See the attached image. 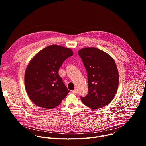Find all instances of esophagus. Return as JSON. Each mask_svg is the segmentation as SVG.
I'll return each instance as SVG.
<instances>
[{"instance_id": "34e87169", "label": "esophagus", "mask_w": 146, "mask_h": 146, "mask_svg": "<svg viewBox=\"0 0 146 146\" xmlns=\"http://www.w3.org/2000/svg\"><path fill=\"white\" fill-rule=\"evenodd\" d=\"M72 92H73V93L74 94H77V89H74V90L72 91Z\"/></svg>"}]
</instances>
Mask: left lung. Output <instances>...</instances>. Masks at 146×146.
<instances>
[{
  "label": "left lung",
  "instance_id": "left-lung-1",
  "mask_svg": "<svg viewBox=\"0 0 146 146\" xmlns=\"http://www.w3.org/2000/svg\"><path fill=\"white\" fill-rule=\"evenodd\" d=\"M87 72L88 93L81 100L88 108L96 109L113 99L118 89L119 76L113 58L98 48L87 47L78 52Z\"/></svg>",
  "mask_w": 146,
  "mask_h": 146
}]
</instances>
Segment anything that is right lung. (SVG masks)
<instances>
[{"instance_id": "1", "label": "right lung", "mask_w": 146, "mask_h": 146, "mask_svg": "<svg viewBox=\"0 0 146 146\" xmlns=\"http://www.w3.org/2000/svg\"><path fill=\"white\" fill-rule=\"evenodd\" d=\"M73 55L70 48L51 45L41 50L30 61L25 71V86L36 105L51 109L67 96L70 91L58 71L63 62Z\"/></svg>"}]
</instances>
